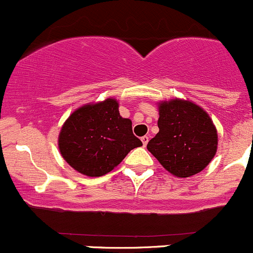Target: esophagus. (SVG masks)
Returning <instances> with one entry per match:
<instances>
[{"mask_svg": "<svg viewBox=\"0 0 253 253\" xmlns=\"http://www.w3.org/2000/svg\"><path fill=\"white\" fill-rule=\"evenodd\" d=\"M141 141H142V145H144V146L147 145V142H148V136H146V135H145V136H142V137H141Z\"/></svg>", "mask_w": 253, "mask_h": 253, "instance_id": "1", "label": "esophagus"}]
</instances>
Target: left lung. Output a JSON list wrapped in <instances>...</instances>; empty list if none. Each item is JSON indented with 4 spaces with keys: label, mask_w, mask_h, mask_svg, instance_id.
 Here are the masks:
<instances>
[{
    "label": "left lung",
    "mask_w": 253,
    "mask_h": 253,
    "mask_svg": "<svg viewBox=\"0 0 253 253\" xmlns=\"http://www.w3.org/2000/svg\"><path fill=\"white\" fill-rule=\"evenodd\" d=\"M160 131L147 150L171 175L189 178L210 165L215 156L218 134L204 108L189 100L158 103Z\"/></svg>",
    "instance_id": "obj_1"
}]
</instances>
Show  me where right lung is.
Returning a JSON list of instances; mask_svg holds the SVG:
<instances>
[{
    "mask_svg": "<svg viewBox=\"0 0 253 253\" xmlns=\"http://www.w3.org/2000/svg\"><path fill=\"white\" fill-rule=\"evenodd\" d=\"M142 142L132 134L131 121L119 114L116 98L75 109L62 126L58 148L68 165L86 176L113 170Z\"/></svg>",
    "mask_w": 253,
    "mask_h": 253,
    "instance_id": "add662e5",
    "label": "right lung"
}]
</instances>
